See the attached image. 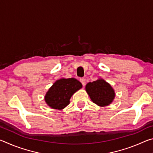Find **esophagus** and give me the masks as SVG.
Instances as JSON below:
<instances>
[{"instance_id":"esophagus-1","label":"esophagus","mask_w":153,"mask_h":153,"mask_svg":"<svg viewBox=\"0 0 153 153\" xmlns=\"http://www.w3.org/2000/svg\"><path fill=\"white\" fill-rule=\"evenodd\" d=\"M79 81H80V82L82 83V86H84L85 84H86V79H85V78H80Z\"/></svg>"}]
</instances>
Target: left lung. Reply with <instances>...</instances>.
<instances>
[{
	"instance_id": "left-lung-1",
	"label": "left lung",
	"mask_w": 153,
	"mask_h": 153,
	"mask_svg": "<svg viewBox=\"0 0 153 153\" xmlns=\"http://www.w3.org/2000/svg\"><path fill=\"white\" fill-rule=\"evenodd\" d=\"M86 90L92 101L100 107H106L113 102L115 91L111 85L103 79L88 83Z\"/></svg>"
}]
</instances>
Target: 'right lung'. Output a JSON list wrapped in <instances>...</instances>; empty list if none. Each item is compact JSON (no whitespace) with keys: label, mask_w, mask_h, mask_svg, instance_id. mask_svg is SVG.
Instances as JSON below:
<instances>
[{"label":"right lung","mask_w":153,"mask_h":153,"mask_svg":"<svg viewBox=\"0 0 153 153\" xmlns=\"http://www.w3.org/2000/svg\"><path fill=\"white\" fill-rule=\"evenodd\" d=\"M82 88V84L75 78L58 79L46 92L45 102L54 109L61 110L69 104L72 95Z\"/></svg>","instance_id":"1"}]
</instances>
